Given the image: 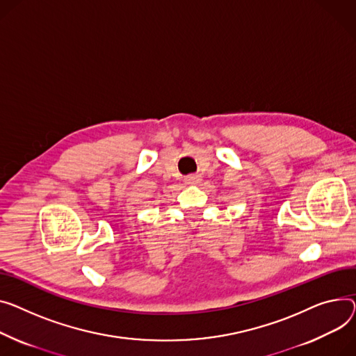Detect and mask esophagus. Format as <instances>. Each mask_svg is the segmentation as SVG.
<instances>
[{"label":"esophagus","mask_w":356,"mask_h":356,"mask_svg":"<svg viewBox=\"0 0 356 356\" xmlns=\"http://www.w3.org/2000/svg\"><path fill=\"white\" fill-rule=\"evenodd\" d=\"M184 181H186L187 184H197V183L200 181V176H199V175H192V176H187V177L184 179Z\"/></svg>","instance_id":"34e87169"}]
</instances>
